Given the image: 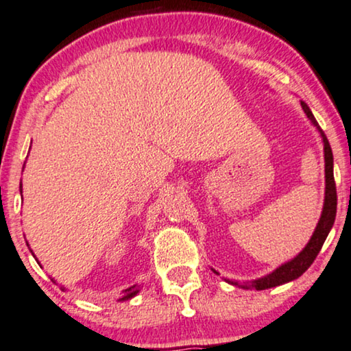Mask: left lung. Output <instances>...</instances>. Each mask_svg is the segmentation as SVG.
Returning a JSON list of instances; mask_svg holds the SVG:
<instances>
[{
	"instance_id": "8db88e82",
	"label": "left lung",
	"mask_w": 351,
	"mask_h": 351,
	"mask_svg": "<svg viewBox=\"0 0 351 351\" xmlns=\"http://www.w3.org/2000/svg\"><path fill=\"white\" fill-rule=\"evenodd\" d=\"M300 104H302L304 114H306L308 119L311 121V124L316 127L317 132H319V135L322 138V145H324L326 192H324V206H322L321 217H319V221H317L316 229H315V232H313L311 239H309L306 247H304L302 252L297 254V256L290 259V261L284 263V265H280L279 267H276V269L272 271L271 274H267L265 277H259V279L243 282V284H239L237 280L224 279L226 282H229V284H232V285L242 287V289H247V290L248 289L266 290V289H272V287L287 284V282H292L295 279H298V277L302 276L303 272L313 265V261H315L317 253L321 252L322 245H324V242H326L327 235H329L332 226H334L335 213H337V190H335V180H334V156H332V149H330L329 140H327L326 134L322 132L319 124H317L315 116H313L311 109L308 108V104L304 101H300ZM213 271H215V269H213ZM216 274H219V272H216Z\"/></svg>"
}]
</instances>
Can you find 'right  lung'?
Here are the masks:
<instances>
[{
	"mask_svg": "<svg viewBox=\"0 0 351 351\" xmlns=\"http://www.w3.org/2000/svg\"><path fill=\"white\" fill-rule=\"evenodd\" d=\"M21 190H22V184H21ZM34 254V253H32ZM140 292V289L136 285H132V287H129V289H125L124 290V297L122 298H119V302H125V300H130V298H134L136 293Z\"/></svg>",
	"mask_w": 351,
	"mask_h": 351,
	"instance_id": "1",
	"label": "right lung"
}]
</instances>
